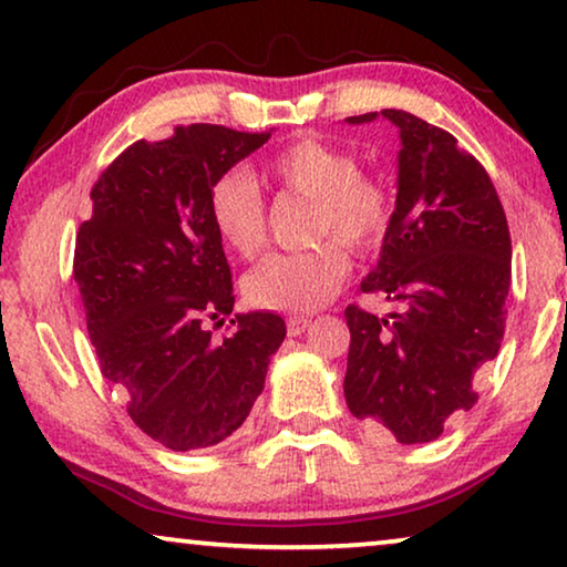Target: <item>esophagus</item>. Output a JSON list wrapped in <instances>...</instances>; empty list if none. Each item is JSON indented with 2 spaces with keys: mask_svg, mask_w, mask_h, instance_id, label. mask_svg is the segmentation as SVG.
<instances>
[{
  "mask_svg": "<svg viewBox=\"0 0 567 567\" xmlns=\"http://www.w3.org/2000/svg\"><path fill=\"white\" fill-rule=\"evenodd\" d=\"M310 326V318H306V316H290L287 318V333H290V337H300L302 331H306Z\"/></svg>",
  "mask_w": 567,
  "mask_h": 567,
  "instance_id": "obj_1",
  "label": "esophagus"
}]
</instances>
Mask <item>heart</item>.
<instances>
[{
	"instance_id": "heart-1",
	"label": "heart",
	"mask_w": 567,
	"mask_h": 567,
	"mask_svg": "<svg viewBox=\"0 0 567 567\" xmlns=\"http://www.w3.org/2000/svg\"><path fill=\"white\" fill-rule=\"evenodd\" d=\"M269 185L313 200V238L337 236L354 251H372L388 234L393 200L380 179L362 172L360 156L323 141H298L261 166ZM215 236L228 251L251 259L267 241V210L259 185L246 172H226L207 197ZM337 241L308 251L269 254L244 277L249 306L280 313L323 308L349 275V257Z\"/></svg>"
}]
</instances>
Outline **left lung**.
<instances>
[{
    "instance_id": "8db88e82",
    "label": "left lung",
    "mask_w": 567,
    "mask_h": 567,
    "mask_svg": "<svg viewBox=\"0 0 567 567\" xmlns=\"http://www.w3.org/2000/svg\"><path fill=\"white\" fill-rule=\"evenodd\" d=\"M380 115L401 135L398 195L362 292L385 295L401 310L385 318L344 310L352 333L344 395L357 419L419 444L436 440L452 413L473 409L475 372L496 360L512 236L488 172L452 133L403 110Z\"/></svg>"
}]
</instances>
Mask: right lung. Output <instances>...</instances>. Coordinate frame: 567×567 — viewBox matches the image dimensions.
<instances>
[{"label": "right lung", "instance_id": "1", "mask_svg": "<svg viewBox=\"0 0 567 567\" xmlns=\"http://www.w3.org/2000/svg\"><path fill=\"white\" fill-rule=\"evenodd\" d=\"M269 135L197 123L135 141L102 172L79 226L74 280L102 374L127 395L135 426L174 452L220 444L244 424L287 333L261 310L230 318L223 341L205 329L234 310L207 197Z\"/></svg>", "mask_w": 567, "mask_h": 567}]
</instances>
